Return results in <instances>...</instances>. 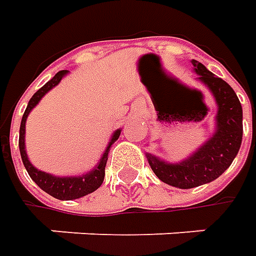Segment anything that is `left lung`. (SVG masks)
<instances>
[{"mask_svg": "<svg viewBox=\"0 0 256 256\" xmlns=\"http://www.w3.org/2000/svg\"><path fill=\"white\" fill-rule=\"evenodd\" d=\"M194 72L205 85L218 105L215 115V132L201 146L181 162H166L152 154L146 160L154 174L165 184L190 190L212 182L230 168L241 148L242 106L235 91L205 65L192 60Z\"/></svg>", "mask_w": 256, "mask_h": 256, "instance_id": "obj_1", "label": "left lung"}]
</instances>
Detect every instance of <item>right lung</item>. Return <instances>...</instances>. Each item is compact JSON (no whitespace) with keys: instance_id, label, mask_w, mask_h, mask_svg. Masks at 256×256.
Masks as SVG:
<instances>
[{"instance_id":"obj_1","label":"right lung","mask_w":256,"mask_h":256,"mask_svg":"<svg viewBox=\"0 0 256 256\" xmlns=\"http://www.w3.org/2000/svg\"><path fill=\"white\" fill-rule=\"evenodd\" d=\"M68 74V71H60L54 75V78H51L44 86H41L36 92L32 95V98L30 100V102L26 105V110H25L24 115H22V120H21V126H20V152H21V158H22V164H24L25 170L28 172V175L31 176V180L46 194H50L51 196H54L56 200H61V201H71V200H76V198H81L85 196L88 194H91L95 190H98L101 186V184L104 182L105 178V165L108 161V152H110V148L121 135V130H116L112 134L110 142L106 145L105 151H104L102 156L100 160V162L96 164V166L92 168L90 172L82 174V175H76V176H55L52 174H48V172L40 171L36 170L32 164L28 160V155L25 151V122H26V118L30 112L36 106V104L42 100L45 94L48 91H51L54 86L61 82V80L64 78L65 75Z\"/></svg>"}]
</instances>
